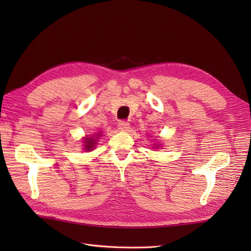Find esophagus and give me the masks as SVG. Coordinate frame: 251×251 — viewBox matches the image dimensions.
<instances>
[{
    "label": "esophagus",
    "mask_w": 251,
    "mask_h": 251,
    "mask_svg": "<svg viewBox=\"0 0 251 251\" xmlns=\"http://www.w3.org/2000/svg\"><path fill=\"white\" fill-rule=\"evenodd\" d=\"M118 127H119L120 131H127L128 128H130V124H128L127 121L121 120L118 123Z\"/></svg>",
    "instance_id": "obj_1"
}]
</instances>
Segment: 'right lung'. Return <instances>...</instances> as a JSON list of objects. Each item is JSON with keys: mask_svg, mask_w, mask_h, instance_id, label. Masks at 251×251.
Wrapping results in <instances>:
<instances>
[{"mask_svg": "<svg viewBox=\"0 0 251 251\" xmlns=\"http://www.w3.org/2000/svg\"><path fill=\"white\" fill-rule=\"evenodd\" d=\"M85 150L86 151H91L92 150L93 148H94V146L96 144V142H95V139H92V138H86L85 139Z\"/></svg>", "mask_w": 251, "mask_h": 251, "instance_id": "add662e5", "label": "right lung"}]
</instances>
